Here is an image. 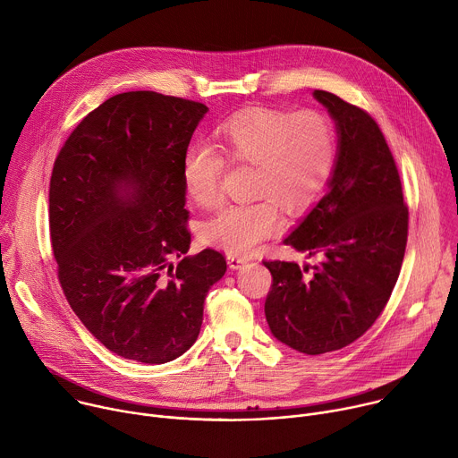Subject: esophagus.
Segmentation results:
<instances>
[{"mask_svg": "<svg viewBox=\"0 0 458 458\" xmlns=\"http://www.w3.org/2000/svg\"><path fill=\"white\" fill-rule=\"evenodd\" d=\"M246 263H248V260L242 259V257L228 255V267H230V270H239V268H242Z\"/></svg>", "mask_w": 458, "mask_h": 458, "instance_id": "esophagus-1", "label": "esophagus"}]
</instances>
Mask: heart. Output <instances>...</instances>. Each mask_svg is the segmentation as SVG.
<instances>
[{"instance_id":"1","label":"heart","mask_w":458,"mask_h":458,"mask_svg":"<svg viewBox=\"0 0 458 458\" xmlns=\"http://www.w3.org/2000/svg\"><path fill=\"white\" fill-rule=\"evenodd\" d=\"M217 147L230 165L253 166L248 205H228L203 228L205 242L230 255H250L281 228L276 205L290 214L306 212L328 186L337 136L320 112L248 110L217 128ZM212 147L191 145L182 157V182L190 199L212 208L221 199L226 163Z\"/></svg>"}]
</instances>
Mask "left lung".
<instances>
[{
	"instance_id": "8db88e82",
	"label": "left lung",
	"mask_w": 458,
	"mask_h": 458,
	"mask_svg": "<svg viewBox=\"0 0 458 458\" xmlns=\"http://www.w3.org/2000/svg\"><path fill=\"white\" fill-rule=\"evenodd\" d=\"M337 128V159L328 191L283 241L322 260L302 268L263 260L274 283L265 302L270 330L283 344L320 355L364 335L401 274L408 207L399 170L375 119L339 96L315 90Z\"/></svg>"
}]
</instances>
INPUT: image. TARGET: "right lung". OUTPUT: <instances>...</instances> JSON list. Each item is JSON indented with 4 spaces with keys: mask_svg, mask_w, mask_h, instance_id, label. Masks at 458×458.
<instances>
[{
    "mask_svg": "<svg viewBox=\"0 0 458 458\" xmlns=\"http://www.w3.org/2000/svg\"><path fill=\"white\" fill-rule=\"evenodd\" d=\"M208 106L150 90L92 110L59 150L48 190L57 279L112 353L165 364L198 339L225 255H186L182 157ZM178 263L174 264L173 259Z\"/></svg>",
    "mask_w": 458,
    "mask_h": 458,
    "instance_id": "obj_1",
    "label": "right lung"
}]
</instances>
